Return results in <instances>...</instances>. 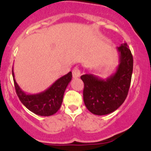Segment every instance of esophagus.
<instances>
[{"mask_svg": "<svg viewBox=\"0 0 151 151\" xmlns=\"http://www.w3.org/2000/svg\"><path fill=\"white\" fill-rule=\"evenodd\" d=\"M81 74H82L81 70H80V69L78 67V66H76V67H75L74 69H73V76L74 77V78H78V77H80Z\"/></svg>", "mask_w": 151, "mask_h": 151, "instance_id": "obj_1", "label": "esophagus"}]
</instances>
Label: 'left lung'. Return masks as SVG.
Masks as SVG:
<instances>
[{
    "instance_id": "obj_1",
    "label": "left lung",
    "mask_w": 151,
    "mask_h": 151,
    "mask_svg": "<svg viewBox=\"0 0 151 151\" xmlns=\"http://www.w3.org/2000/svg\"><path fill=\"white\" fill-rule=\"evenodd\" d=\"M119 64L114 74L106 79L93 74L81 76L84 82L83 99L88 110L93 114L106 115L123 104L129 93L133 70V57L127 44L117 47Z\"/></svg>"
}]
</instances>
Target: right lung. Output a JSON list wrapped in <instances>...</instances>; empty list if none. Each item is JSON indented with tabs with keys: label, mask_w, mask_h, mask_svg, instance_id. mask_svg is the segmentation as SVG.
Instances as JSON below:
<instances>
[{
	"label": "right lung",
	"mask_w": 151,
	"mask_h": 151,
	"mask_svg": "<svg viewBox=\"0 0 151 151\" xmlns=\"http://www.w3.org/2000/svg\"><path fill=\"white\" fill-rule=\"evenodd\" d=\"M16 92L22 104L30 111L41 116L54 115L60 108L63 94L72 79V72L57 79L45 91L35 94H28L19 88L14 78L12 70Z\"/></svg>",
	"instance_id": "1"
}]
</instances>
